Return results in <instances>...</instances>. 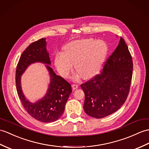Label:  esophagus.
Wrapping results in <instances>:
<instances>
[{
    "label": "esophagus",
    "mask_w": 149,
    "mask_h": 149,
    "mask_svg": "<svg viewBox=\"0 0 149 149\" xmlns=\"http://www.w3.org/2000/svg\"><path fill=\"white\" fill-rule=\"evenodd\" d=\"M72 86V89H73L74 90H75V89H77L79 87L78 84H73Z\"/></svg>",
    "instance_id": "obj_1"
}]
</instances>
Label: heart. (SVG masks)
<instances>
[{
    "label": "heart",
    "instance_id": "heart-1",
    "mask_svg": "<svg viewBox=\"0 0 149 149\" xmlns=\"http://www.w3.org/2000/svg\"><path fill=\"white\" fill-rule=\"evenodd\" d=\"M107 47L102 40L85 39L75 40L63 47V53L57 54L55 65L65 77L75 65L76 71L84 79L93 77L101 68L107 54Z\"/></svg>",
    "mask_w": 149,
    "mask_h": 149
}]
</instances>
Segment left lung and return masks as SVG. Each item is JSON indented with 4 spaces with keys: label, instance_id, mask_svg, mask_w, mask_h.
Returning a JSON list of instances; mask_svg holds the SVG:
<instances>
[{
    "label": "left lung",
    "instance_id": "obj_1",
    "mask_svg": "<svg viewBox=\"0 0 149 149\" xmlns=\"http://www.w3.org/2000/svg\"><path fill=\"white\" fill-rule=\"evenodd\" d=\"M133 60L128 47L120 37L118 46L107 59L99 74L83 83L84 112L101 119L116 112L126 102L133 75Z\"/></svg>",
    "mask_w": 149,
    "mask_h": 149
}]
</instances>
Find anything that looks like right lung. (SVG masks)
Returning <instances> with one entry per match:
<instances>
[{
  "label": "right lung",
  "mask_w": 149,
  "mask_h": 149,
  "mask_svg": "<svg viewBox=\"0 0 149 149\" xmlns=\"http://www.w3.org/2000/svg\"><path fill=\"white\" fill-rule=\"evenodd\" d=\"M46 39L42 38L31 43L23 52L16 70V86L19 98L26 112L33 118L42 123L58 120L65 110V104L72 91L70 83L57 75L50 67L47 66L51 76V83L47 94L37 103H32L26 100L22 91L21 75L27 67L34 62L50 64L49 54L46 50Z\"/></svg>",
  "instance_id": "add662e5"
}]
</instances>
